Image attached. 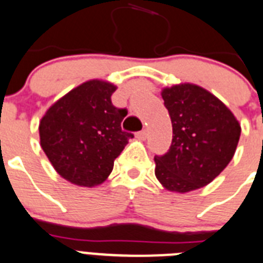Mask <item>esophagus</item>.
<instances>
[{"label": "esophagus", "mask_w": 263, "mask_h": 263, "mask_svg": "<svg viewBox=\"0 0 263 263\" xmlns=\"http://www.w3.org/2000/svg\"><path fill=\"white\" fill-rule=\"evenodd\" d=\"M147 135H148V132L145 131V129H143V131H140L136 134V138L140 139V140H144V139L147 138Z\"/></svg>", "instance_id": "1"}]
</instances>
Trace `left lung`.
Wrapping results in <instances>:
<instances>
[{"label": "left lung", "instance_id": "8db88e82", "mask_svg": "<svg viewBox=\"0 0 263 263\" xmlns=\"http://www.w3.org/2000/svg\"><path fill=\"white\" fill-rule=\"evenodd\" d=\"M173 123L168 152L155 158V175L171 193H190L207 186L233 159L240 124L213 93L195 84L162 89Z\"/></svg>", "mask_w": 263, "mask_h": 263}]
</instances>
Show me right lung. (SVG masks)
Wrapping results in <instances>:
<instances>
[{
	"label": "right lung",
	"mask_w": 263,
	"mask_h": 263,
	"mask_svg": "<svg viewBox=\"0 0 263 263\" xmlns=\"http://www.w3.org/2000/svg\"><path fill=\"white\" fill-rule=\"evenodd\" d=\"M116 85L89 80L52 104L40 121V144L57 174L72 184L99 186L134 138L121 129L127 109L114 107Z\"/></svg>",
	"instance_id": "1"
}]
</instances>
